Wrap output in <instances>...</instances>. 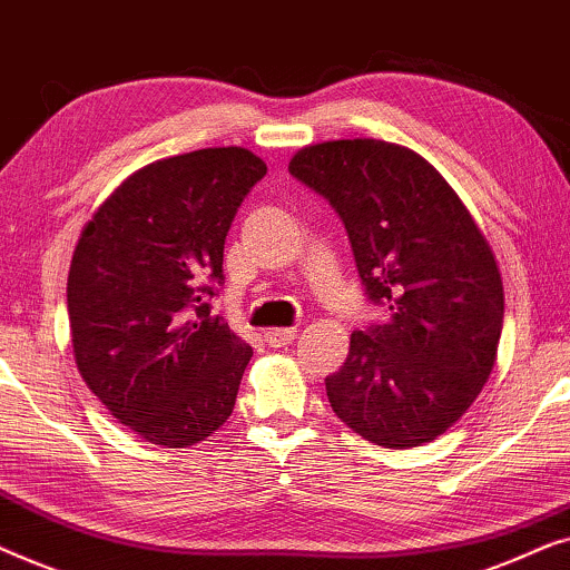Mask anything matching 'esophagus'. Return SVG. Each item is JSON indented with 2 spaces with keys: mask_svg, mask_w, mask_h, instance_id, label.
Masks as SVG:
<instances>
[{
  "mask_svg": "<svg viewBox=\"0 0 570 570\" xmlns=\"http://www.w3.org/2000/svg\"><path fill=\"white\" fill-rule=\"evenodd\" d=\"M295 337H298V330H269L267 334H264V340H267L272 347L291 345Z\"/></svg>",
  "mask_w": 570,
  "mask_h": 570,
  "instance_id": "obj_1",
  "label": "esophagus"
}]
</instances>
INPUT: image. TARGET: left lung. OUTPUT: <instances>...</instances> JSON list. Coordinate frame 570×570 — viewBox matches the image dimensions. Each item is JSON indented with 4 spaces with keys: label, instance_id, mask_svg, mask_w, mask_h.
Returning a JSON list of instances; mask_svg holds the SVG:
<instances>
[{
    "label": "left lung",
    "instance_id": "1",
    "mask_svg": "<svg viewBox=\"0 0 570 570\" xmlns=\"http://www.w3.org/2000/svg\"><path fill=\"white\" fill-rule=\"evenodd\" d=\"M287 170L345 223L368 301L386 324L350 334L326 376L342 423L384 449L446 433L495 365L503 283L488 238L439 170L384 139H334Z\"/></svg>",
    "mask_w": 570,
    "mask_h": 570
}]
</instances>
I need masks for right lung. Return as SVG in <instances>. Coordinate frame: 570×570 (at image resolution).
Instances as JSON below:
<instances>
[{
	"label": "right lung",
	"mask_w": 570,
	"mask_h": 570,
	"mask_svg": "<svg viewBox=\"0 0 570 570\" xmlns=\"http://www.w3.org/2000/svg\"><path fill=\"white\" fill-rule=\"evenodd\" d=\"M267 166L246 147L155 160L85 225L67 277L77 371L106 410L166 449L230 417L252 347L209 314L233 217Z\"/></svg>",
	"instance_id": "1"
}]
</instances>
